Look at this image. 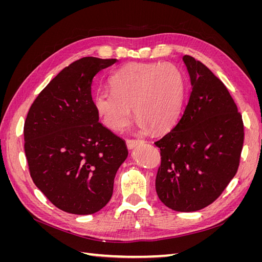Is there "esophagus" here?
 <instances>
[{
	"mask_svg": "<svg viewBox=\"0 0 262 262\" xmlns=\"http://www.w3.org/2000/svg\"><path fill=\"white\" fill-rule=\"evenodd\" d=\"M125 142H126V146H128L129 149H132V148H134L136 146L141 145V144L144 143L143 140H139V139H137V140L129 139V140H126Z\"/></svg>",
	"mask_w": 262,
	"mask_h": 262,
	"instance_id": "34e87169",
	"label": "esophagus"
}]
</instances>
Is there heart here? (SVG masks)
Here are the masks:
<instances>
[{
  "label": "heart",
  "instance_id": "b5f03b06",
  "mask_svg": "<svg viewBox=\"0 0 262 262\" xmlns=\"http://www.w3.org/2000/svg\"><path fill=\"white\" fill-rule=\"evenodd\" d=\"M112 91H98L94 107L104 124L122 131L132 119V107L142 132H161L178 120L185 99V80L171 63L125 64L110 76Z\"/></svg>",
  "mask_w": 262,
  "mask_h": 262
}]
</instances>
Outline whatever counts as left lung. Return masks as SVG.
<instances>
[{
	"label": "left lung",
	"mask_w": 262,
	"mask_h": 262,
	"mask_svg": "<svg viewBox=\"0 0 262 262\" xmlns=\"http://www.w3.org/2000/svg\"><path fill=\"white\" fill-rule=\"evenodd\" d=\"M182 60L192 90L177 124L155 142L162 158L155 188L166 207L194 212L215 201L234 178L244 123L225 85L200 61Z\"/></svg>",
	"instance_id": "8db88e82"
}]
</instances>
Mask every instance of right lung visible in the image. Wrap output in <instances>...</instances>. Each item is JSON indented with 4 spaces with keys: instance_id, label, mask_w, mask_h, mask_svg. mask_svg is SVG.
<instances>
[{
    "instance_id": "right-lung-1",
    "label": "right lung",
    "mask_w": 262,
    "mask_h": 262,
    "mask_svg": "<svg viewBox=\"0 0 262 262\" xmlns=\"http://www.w3.org/2000/svg\"><path fill=\"white\" fill-rule=\"evenodd\" d=\"M117 61L86 57L71 63L28 112L24 147L30 176L64 212L86 215L104 208L128 157L125 142L99 122L92 98L94 76Z\"/></svg>"
}]
</instances>
